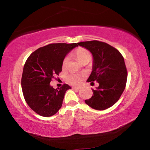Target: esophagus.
<instances>
[{
	"label": "esophagus",
	"mask_w": 150,
	"mask_h": 150,
	"mask_svg": "<svg viewBox=\"0 0 150 150\" xmlns=\"http://www.w3.org/2000/svg\"><path fill=\"white\" fill-rule=\"evenodd\" d=\"M73 89H76V90H79L81 87H72Z\"/></svg>",
	"instance_id": "esophagus-1"
}]
</instances>
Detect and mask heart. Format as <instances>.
I'll use <instances>...</instances> for the list:
<instances>
[{
	"instance_id": "1",
	"label": "heart",
	"mask_w": 150,
	"mask_h": 150,
	"mask_svg": "<svg viewBox=\"0 0 150 150\" xmlns=\"http://www.w3.org/2000/svg\"><path fill=\"white\" fill-rule=\"evenodd\" d=\"M75 54L77 57V59L81 63H84L86 61H89L91 59L92 55L91 52L88 50L83 47H79L75 51ZM69 56L67 55L64 57L62 62L63 69L67 67V63L69 62ZM85 77V75L83 74H71L67 77V81L70 84L73 85H79L83 82V79Z\"/></svg>"
}]
</instances>
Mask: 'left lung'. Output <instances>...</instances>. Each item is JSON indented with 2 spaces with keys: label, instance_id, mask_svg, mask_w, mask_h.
<instances>
[{
  "label": "left lung",
  "instance_id": "left-lung-1",
  "mask_svg": "<svg viewBox=\"0 0 150 150\" xmlns=\"http://www.w3.org/2000/svg\"><path fill=\"white\" fill-rule=\"evenodd\" d=\"M78 45L89 50L93 56V71L87 82L99 84L85 102L95 110H105L117 102L126 87L128 73L124 57L117 49L103 42L93 40Z\"/></svg>",
  "mask_w": 150,
  "mask_h": 150
}]
</instances>
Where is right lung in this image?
Instances as JSON below:
<instances>
[{
	"instance_id": "1",
	"label": "right lung",
	"mask_w": 150,
	"mask_h": 150,
	"mask_svg": "<svg viewBox=\"0 0 150 150\" xmlns=\"http://www.w3.org/2000/svg\"><path fill=\"white\" fill-rule=\"evenodd\" d=\"M73 44H50L40 47L28 57L21 79L22 89L28 105L35 113L48 117L54 115L62 106L65 94L70 86L63 84L56 88L50 83L62 71V62Z\"/></svg>"
}]
</instances>
